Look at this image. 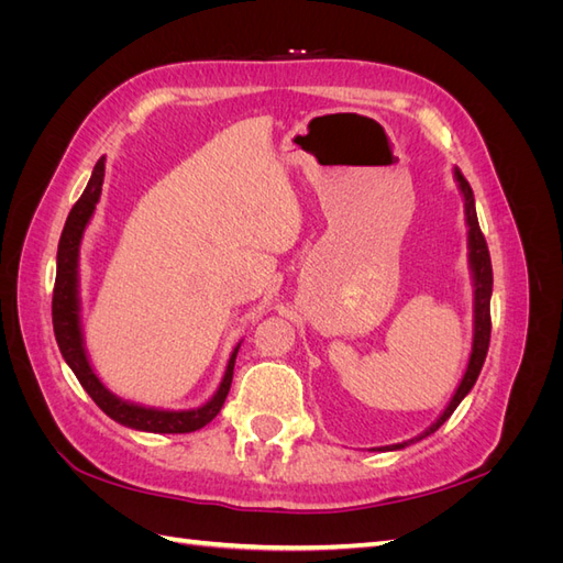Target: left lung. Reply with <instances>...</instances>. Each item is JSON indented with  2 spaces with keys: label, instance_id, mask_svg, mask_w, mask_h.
Listing matches in <instances>:
<instances>
[{
  "label": "left lung",
  "instance_id": "obj_1",
  "mask_svg": "<svg viewBox=\"0 0 563 563\" xmlns=\"http://www.w3.org/2000/svg\"><path fill=\"white\" fill-rule=\"evenodd\" d=\"M455 178L460 183V190H463L465 197V216H467V225H470V265L474 272V343H472V354H470V364L463 380H460L455 395L451 399V404L446 406V411L441 413V418L432 424V428L420 434L416 441L424 439L428 434L437 432L441 424H444L451 413L457 408V404L465 399L467 391L474 387L476 378H479L482 366L486 362V352H488V343H490V291H493V267H490V253L484 240V232L479 228V220H476V209H474V195H472V187L465 180V176L457 172L455 168ZM408 444H413L411 441H404V444H395V446H383V451H397L404 449Z\"/></svg>",
  "mask_w": 563,
  "mask_h": 563
}]
</instances>
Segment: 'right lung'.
<instances>
[{"label":"right lung","mask_w":563,"mask_h":563,"mask_svg":"<svg viewBox=\"0 0 563 563\" xmlns=\"http://www.w3.org/2000/svg\"><path fill=\"white\" fill-rule=\"evenodd\" d=\"M103 176H106V157H100L93 166V174H91L87 187H84L81 197L77 199L70 216H67V220H65V228H63L60 242H58L56 286H54V300H51L56 343L60 347L63 360L75 371V376L81 383V387L89 391V397L100 408H103V411L112 420L122 422V424H126V428H133V430L157 432V434L195 432V430L203 428L207 422H211L220 413V408H223L230 385H232L236 350L240 347H234L228 371H225V378H223V383H220L213 399L203 404L201 408H195V411H157V408H143V406L117 399L112 391H108L106 385L98 380L93 368L89 366L87 352H84L81 331H79V300H77V255H79V242H81L84 228H87V223L93 216L96 203L100 199Z\"/></svg>","instance_id":"1"}]
</instances>
